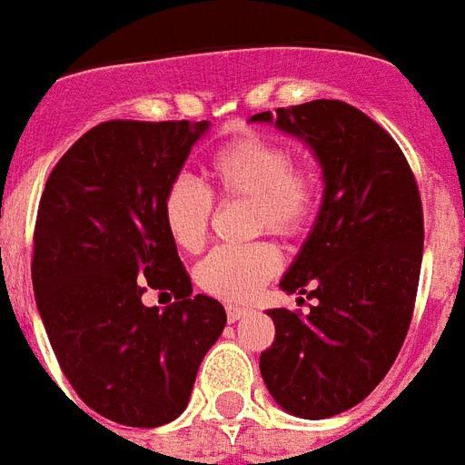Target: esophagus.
<instances>
[{"label":"esophagus","mask_w":465,"mask_h":465,"mask_svg":"<svg viewBox=\"0 0 465 465\" xmlns=\"http://www.w3.org/2000/svg\"><path fill=\"white\" fill-rule=\"evenodd\" d=\"M251 309L248 306H226V316H229V323H236L243 316H248Z\"/></svg>","instance_id":"34e87169"}]
</instances>
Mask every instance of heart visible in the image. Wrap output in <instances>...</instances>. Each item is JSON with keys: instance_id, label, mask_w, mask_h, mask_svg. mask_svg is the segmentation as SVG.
<instances>
[{"instance_id": "heart-1", "label": "heart", "mask_w": 465, "mask_h": 465, "mask_svg": "<svg viewBox=\"0 0 465 465\" xmlns=\"http://www.w3.org/2000/svg\"><path fill=\"white\" fill-rule=\"evenodd\" d=\"M207 173L222 197L251 200L255 232L297 236L309 224L318 197V178L311 166H297L284 144L261 134H243L210 159ZM212 195L190 178L168 185L161 217L168 236L185 253H197L207 241ZM282 265L280 251L268 241L251 246L214 248L197 265V284L224 302H246Z\"/></svg>"}]
</instances>
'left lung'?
<instances>
[{
    "mask_svg": "<svg viewBox=\"0 0 465 465\" xmlns=\"http://www.w3.org/2000/svg\"><path fill=\"white\" fill-rule=\"evenodd\" d=\"M251 123L304 142L323 175L316 222L280 280V290L316 304L268 311L275 342L261 354L262 381L294 418H332L379 386L411 325L425 243L418 183L393 137L342 101Z\"/></svg>",
    "mask_w": 465,
    "mask_h": 465,
    "instance_id": "obj_1",
    "label": "left lung"
}]
</instances>
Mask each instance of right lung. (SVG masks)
I'll return each mask as SVG.
<instances>
[{
    "label": "right lung",
    "mask_w": 465,
    "mask_h": 465,
    "mask_svg": "<svg viewBox=\"0 0 465 465\" xmlns=\"http://www.w3.org/2000/svg\"><path fill=\"white\" fill-rule=\"evenodd\" d=\"M210 123L111 120L57 161L40 197L33 292L62 371L84 403L127 427H159L188 405L200 361L226 325L197 294L161 203ZM173 296L159 310L141 302Z\"/></svg>",
    "instance_id": "add662e5"
}]
</instances>
